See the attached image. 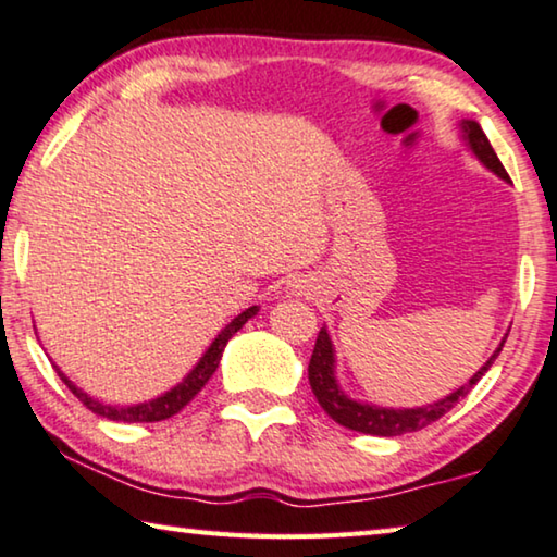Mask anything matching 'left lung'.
<instances>
[{"mask_svg":"<svg viewBox=\"0 0 557 557\" xmlns=\"http://www.w3.org/2000/svg\"><path fill=\"white\" fill-rule=\"evenodd\" d=\"M460 132H463V141H466V147L473 151V157L481 161L485 169H491L495 176H500L503 182H510L508 171L503 169L500 159L495 157V151L491 147V141H487V136L483 134L481 124L473 122V119H463V122H460ZM506 338H503L500 346L493 350V356L487 358V361L481 368H478L473 375H470V381L466 383V386L453 391L450 396L435 400V404L418 406V408H383V406H375V404H363V400L348 398L344 388L338 386L336 350H333L329 331H326V326H323L319 331V338H315L311 363H308V383H311V391H313L315 400L321 404V408L326 410V413L338 425L350 428V431H358V433L386 435V438H391V435H404V433L421 431V428L438 421L441 416H446L448 410L456 406L458 400L463 398L478 381L483 379L487 368L493 366V361L498 358V354L503 350Z\"/></svg>","mask_w":557,"mask_h":557,"instance_id":"obj_1","label":"left lung"}]
</instances>
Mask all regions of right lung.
<instances>
[{
  "instance_id": "add662e5",
  "label": "right lung",
  "mask_w": 557,
  "mask_h": 557,
  "mask_svg": "<svg viewBox=\"0 0 557 557\" xmlns=\"http://www.w3.org/2000/svg\"><path fill=\"white\" fill-rule=\"evenodd\" d=\"M259 313V306H251L246 308L236 315L234 321L228 323V326L219 333L216 338L211 341V346L203 350V356L199 358V363H196L189 373L184 375L182 383H176L174 388H169L166 393H161V396L151 398V400H144V404H134V406H111L104 404V400L89 396V393H84L82 388H76L74 383L66 379L62 373V368H57L59 379L66 383V388H70L76 398L82 400L84 406H87L91 413L97 416H104L109 421H124V423H157V421H166V418L176 416L178 410H182L189 400L199 393L203 386H207V381L211 379L213 373H216L221 356H224V348L228 344V338L234 336V333L244 326L246 321L253 319V315Z\"/></svg>"
}]
</instances>
